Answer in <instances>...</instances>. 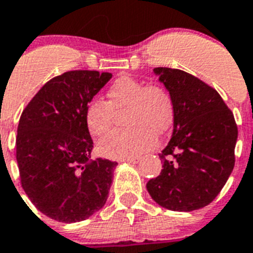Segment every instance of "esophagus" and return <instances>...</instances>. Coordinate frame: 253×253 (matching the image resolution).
Instances as JSON below:
<instances>
[{
  "label": "esophagus",
  "instance_id": "1",
  "mask_svg": "<svg viewBox=\"0 0 253 253\" xmlns=\"http://www.w3.org/2000/svg\"><path fill=\"white\" fill-rule=\"evenodd\" d=\"M123 162H128V163H137L140 161V157H128V158L122 159Z\"/></svg>",
  "mask_w": 253,
  "mask_h": 253
}]
</instances>
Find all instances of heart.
Here are the masks:
<instances>
[{
    "instance_id": "1",
    "label": "heart",
    "mask_w": 253,
    "mask_h": 253,
    "mask_svg": "<svg viewBox=\"0 0 253 253\" xmlns=\"http://www.w3.org/2000/svg\"><path fill=\"white\" fill-rule=\"evenodd\" d=\"M108 101L92 99L84 110L87 130L95 137L104 136L113 125L114 112L126 109L125 125L99 143L104 157L125 159L141 154L156 144L157 135L169 131L175 116L173 99L159 84H148L131 77L116 80L107 91Z\"/></svg>"
}]
</instances>
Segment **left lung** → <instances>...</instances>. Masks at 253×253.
<instances>
[{
    "label": "left lung",
    "mask_w": 253,
    "mask_h": 253,
    "mask_svg": "<svg viewBox=\"0 0 253 253\" xmlns=\"http://www.w3.org/2000/svg\"><path fill=\"white\" fill-rule=\"evenodd\" d=\"M173 99V133L159 154L162 171L146 189L159 206L190 212L217 197L235 163L238 127L217 91L180 69L156 68Z\"/></svg>",
    "instance_id": "obj_1"
}]
</instances>
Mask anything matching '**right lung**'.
Segmentation results:
<instances>
[{
	"mask_svg": "<svg viewBox=\"0 0 253 253\" xmlns=\"http://www.w3.org/2000/svg\"><path fill=\"white\" fill-rule=\"evenodd\" d=\"M110 78L108 72H65L46 82L20 116L15 143L20 184L52 220L82 221L107 202L117 162L90 161L84 110Z\"/></svg>",
	"mask_w": 253,
	"mask_h": 253,
	"instance_id": "1",
	"label": "right lung"
}]
</instances>
